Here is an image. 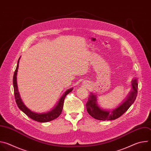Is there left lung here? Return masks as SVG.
<instances>
[{"mask_svg":"<svg viewBox=\"0 0 151 151\" xmlns=\"http://www.w3.org/2000/svg\"><path fill=\"white\" fill-rule=\"evenodd\" d=\"M132 90L125 99V101L112 111L103 109L98 105L96 95L91 93L88 100L86 103L88 113L94 118L98 120H114L123 115L134 102L137 96L138 83L137 79L132 81Z\"/></svg>","mask_w":151,"mask_h":151,"instance_id":"1","label":"left lung"}]
</instances>
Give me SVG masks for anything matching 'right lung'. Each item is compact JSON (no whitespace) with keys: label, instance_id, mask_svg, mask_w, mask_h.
Instances as JSON below:
<instances>
[{"label":"right lung","instance_id":"right-lung-1","mask_svg":"<svg viewBox=\"0 0 151 151\" xmlns=\"http://www.w3.org/2000/svg\"><path fill=\"white\" fill-rule=\"evenodd\" d=\"M19 59H20V57L18 60L17 66L15 70L14 77H13V86H14V96H15L16 103L18 107H19V109L21 111H23L26 115H27L29 118L37 122H47L56 119L61 114L63 107V104H64V99H65L67 94H68L69 93H70L73 90V88H70L68 90L66 91H65V93L63 94V95L60 98L57 104L51 111L48 112L40 113V114L36 113L35 112L32 111L28 108V107H27V106L23 102L22 100H21L20 97V95L18 90V86L17 83V72H18V69L19 66Z\"/></svg>","mask_w":151,"mask_h":151}]
</instances>
